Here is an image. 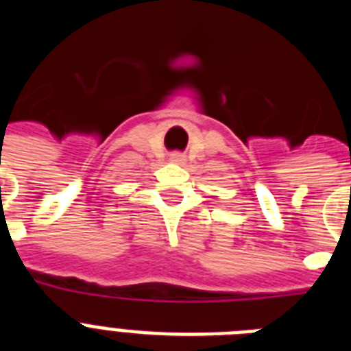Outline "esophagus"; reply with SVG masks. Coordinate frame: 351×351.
Returning <instances> with one entry per match:
<instances>
[{"label":"esophagus","mask_w":351,"mask_h":351,"mask_svg":"<svg viewBox=\"0 0 351 351\" xmlns=\"http://www.w3.org/2000/svg\"><path fill=\"white\" fill-rule=\"evenodd\" d=\"M172 160H173V161H181V160H182V154H179V153L172 154Z\"/></svg>","instance_id":"obj_1"}]
</instances>
